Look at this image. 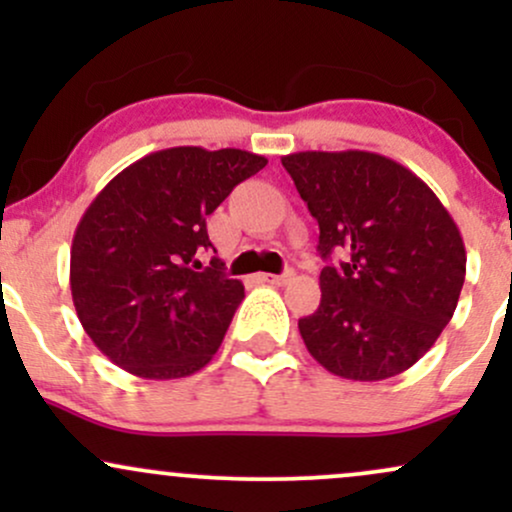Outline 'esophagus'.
<instances>
[{
	"mask_svg": "<svg viewBox=\"0 0 512 512\" xmlns=\"http://www.w3.org/2000/svg\"><path fill=\"white\" fill-rule=\"evenodd\" d=\"M293 276H296V274H293V269H286L284 274H260V281H264V284L284 286V284H289Z\"/></svg>",
	"mask_w": 512,
	"mask_h": 512,
	"instance_id": "34e87169",
	"label": "esophagus"
}]
</instances>
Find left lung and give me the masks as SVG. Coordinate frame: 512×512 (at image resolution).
<instances>
[{"label":"left lung","mask_w":512,"mask_h":512,"mask_svg":"<svg viewBox=\"0 0 512 512\" xmlns=\"http://www.w3.org/2000/svg\"><path fill=\"white\" fill-rule=\"evenodd\" d=\"M320 226V308L298 320L310 356L346 380L404 373L436 344L467 272L460 228L424 180L370 151L281 158Z\"/></svg>","instance_id":"left-lung-1"}]
</instances>
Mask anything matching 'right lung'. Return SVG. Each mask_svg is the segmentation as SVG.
I'll return each mask as SVG.
<instances>
[{"label": "right lung", "instance_id": "obj_1", "mask_svg": "<svg viewBox=\"0 0 512 512\" xmlns=\"http://www.w3.org/2000/svg\"><path fill=\"white\" fill-rule=\"evenodd\" d=\"M267 158L173 146L117 173L72 240V301L93 344L149 380L197 373L214 358L245 289L211 257L207 216ZM216 252V250H214Z\"/></svg>", "mask_w": 512, "mask_h": 512}]
</instances>
